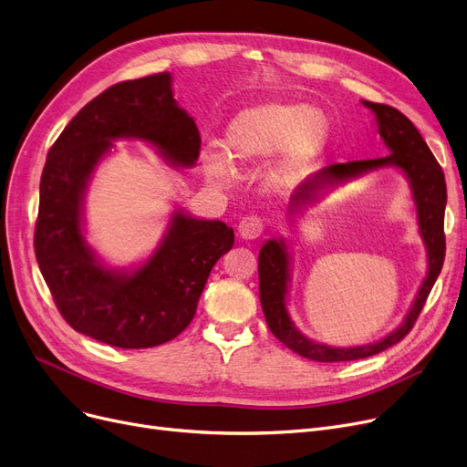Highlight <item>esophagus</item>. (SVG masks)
I'll return each mask as SVG.
<instances>
[{"label": "esophagus", "instance_id": "obj_1", "mask_svg": "<svg viewBox=\"0 0 467 467\" xmlns=\"http://www.w3.org/2000/svg\"><path fill=\"white\" fill-rule=\"evenodd\" d=\"M263 231H265V223H263V219L257 215H246L238 223V233L244 240H254L261 236Z\"/></svg>", "mask_w": 467, "mask_h": 467}]
</instances>
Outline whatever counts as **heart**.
<instances>
[{"label": "heart", "mask_w": 467, "mask_h": 467, "mask_svg": "<svg viewBox=\"0 0 467 467\" xmlns=\"http://www.w3.org/2000/svg\"><path fill=\"white\" fill-rule=\"evenodd\" d=\"M330 140V119L317 107L261 103L236 114L225 133L227 154L208 149L202 156L206 171L229 179L233 164L252 166L275 154L267 170L271 185L284 187L306 173Z\"/></svg>", "instance_id": "b5f03b06"}]
</instances>
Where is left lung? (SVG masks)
Instances as JSON below:
<instances>
[{"label": "left lung", "instance_id": "1", "mask_svg": "<svg viewBox=\"0 0 467 467\" xmlns=\"http://www.w3.org/2000/svg\"><path fill=\"white\" fill-rule=\"evenodd\" d=\"M362 105L370 109L378 121V131L383 139L385 147L391 150L389 156L374 158V160H355L348 164H332L324 168L311 177H307L292 194L290 210L297 212L301 206L317 200V194L327 187H334L343 181L358 177L376 168L395 166L409 177L416 210H418V225L420 234L428 248L430 269L425 276L421 288L414 299L407 318L400 327L385 336L381 341L368 343V346L358 348H330L324 343H317L307 339L296 327L286 311V292L290 282V257L286 252L284 240H267L259 250V299L263 315L267 318L271 332L297 355L318 360V362H346L367 358L389 349L407 336L416 318L420 317L425 299H428L433 284L442 269L444 261V206H447V183H444V173L430 150L420 131L414 128L412 121L393 107L370 103L362 100Z\"/></svg>", "mask_w": 467, "mask_h": 467}]
</instances>
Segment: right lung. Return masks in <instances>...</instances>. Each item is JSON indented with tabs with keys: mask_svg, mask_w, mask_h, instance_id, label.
Returning a JSON list of instances; mask_svg holds the SVG:
<instances>
[{
	"mask_svg": "<svg viewBox=\"0 0 467 467\" xmlns=\"http://www.w3.org/2000/svg\"><path fill=\"white\" fill-rule=\"evenodd\" d=\"M121 137L147 140L173 166H194L200 133L175 103L170 72L105 89L58 135L39 181L34 250L58 313L76 332L119 349H147L189 327L234 233L223 221L175 212L145 265L133 273L100 265L82 233V204L99 160Z\"/></svg>",
	"mask_w": 467,
	"mask_h": 467,
	"instance_id": "obj_1",
	"label": "right lung"
}]
</instances>
